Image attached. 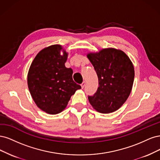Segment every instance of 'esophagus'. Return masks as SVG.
<instances>
[{"mask_svg":"<svg viewBox=\"0 0 160 160\" xmlns=\"http://www.w3.org/2000/svg\"><path fill=\"white\" fill-rule=\"evenodd\" d=\"M85 86H86V82H82V83L81 84V87H82V88L83 89L85 87Z\"/></svg>","mask_w":160,"mask_h":160,"instance_id":"34e87169","label":"esophagus"}]
</instances>
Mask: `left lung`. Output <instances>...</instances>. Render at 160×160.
Instances as JSON below:
<instances>
[{"mask_svg":"<svg viewBox=\"0 0 160 160\" xmlns=\"http://www.w3.org/2000/svg\"><path fill=\"white\" fill-rule=\"evenodd\" d=\"M96 70L99 87L88 96L90 104L103 114L115 112L130 96L134 79L130 59L122 50L106 48L87 55Z\"/></svg>","mask_w":160,"mask_h":160,"instance_id":"obj_1","label":"left lung"}]
</instances>
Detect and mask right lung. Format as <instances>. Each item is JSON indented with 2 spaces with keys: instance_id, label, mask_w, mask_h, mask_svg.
Masks as SVG:
<instances>
[{
  "instance_id": "obj_1",
  "label": "right lung",
  "mask_w": 160,
  "mask_h": 160,
  "mask_svg": "<svg viewBox=\"0 0 160 160\" xmlns=\"http://www.w3.org/2000/svg\"><path fill=\"white\" fill-rule=\"evenodd\" d=\"M60 45L45 48L36 56L29 68L28 86L37 106L50 114L64 110L71 96L81 88L72 79L73 70L64 64L65 51L60 55Z\"/></svg>"
}]
</instances>
